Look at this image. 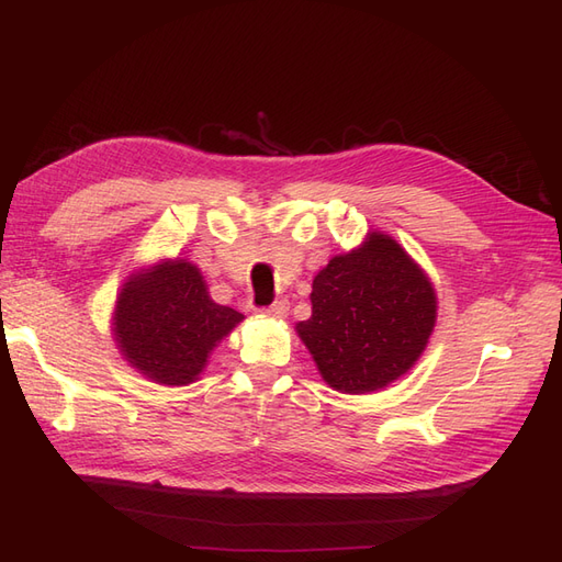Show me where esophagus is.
Masks as SVG:
<instances>
[{"mask_svg":"<svg viewBox=\"0 0 562 562\" xmlns=\"http://www.w3.org/2000/svg\"><path fill=\"white\" fill-rule=\"evenodd\" d=\"M265 316H269V318H285L288 316V300H277L274 304H271V307H267L265 312H262Z\"/></svg>","mask_w":562,"mask_h":562,"instance_id":"34e87169","label":"esophagus"}]
</instances>
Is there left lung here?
<instances>
[{"mask_svg":"<svg viewBox=\"0 0 562 562\" xmlns=\"http://www.w3.org/2000/svg\"><path fill=\"white\" fill-rule=\"evenodd\" d=\"M312 316L295 323L323 382L342 394H370L419 361L436 326L431 279L384 232L335 255L312 283Z\"/></svg>","mask_w":562,"mask_h":562,"instance_id":"obj_1","label":"left lung"}]
</instances>
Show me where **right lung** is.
<instances>
[{
  "instance_id": "right-lung-1",
  "label": "right lung",
  "mask_w": 562,
  "mask_h": 562,
  "mask_svg": "<svg viewBox=\"0 0 562 562\" xmlns=\"http://www.w3.org/2000/svg\"><path fill=\"white\" fill-rule=\"evenodd\" d=\"M244 314L209 295L201 269L168 258L133 269L116 293L112 337L122 359L161 386H187Z\"/></svg>"
}]
</instances>
